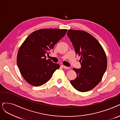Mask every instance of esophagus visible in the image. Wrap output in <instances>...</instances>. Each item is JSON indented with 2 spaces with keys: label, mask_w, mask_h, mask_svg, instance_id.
<instances>
[{
  "label": "esophagus",
  "mask_w": 120,
  "mask_h": 120,
  "mask_svg": "<svg viewBox=\"0 0 120 120\" xmlns=\"http://www.w3.org/2000/svg\"><path fill=\"white\" fill-rule=\"evenodd\" d=\"M64 69H69L70 68H69V67H68V66H64Z\"/></svg>",
  "instance_id": "esophagus-1"
}]
</instances>
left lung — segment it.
<instances>
[{"label": "left lung", "instance_id": "obj_1", "mask_svg": "<svg viewBox=\"0 0 120 120\" xmlns=\"http://www.w3.org/2000/svg\"><path fill=\"white\" fill-rule=\"evenodd\" d=\"M68 35L76 53L81 57V63L80 69L73 68L77 77L70 82L79 92H88L98 85L102 78L107 65L106 54L99 42L87 32L70 30Z\"/></svg>", "mask_w": 120, "mask_h": 120}]
</instances>
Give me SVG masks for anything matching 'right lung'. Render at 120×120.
<instances>
[{"instance_id":"right-lung-1","label":"right lung","mask_w":120,"mask_h":120,"mask_svg":"<svg viewBox=\"0 0 120 120\" xmlns=\"http://www.w3.org/2000/svg\"><path fill=\"white\" fill-rule=\"evenodd\" d=\"M68 30L41 29L31 33L19 49L17 63L20 72L31 85L40 86L47 82L54 72L60 68L58 64L46 59V54L66 34Z\"/></svg>"}]
</instances>
